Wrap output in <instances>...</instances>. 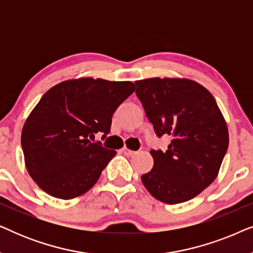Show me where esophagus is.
Returning <instances> with one entry per match:
<instances>
[{"label": "esophagus", "instance_id": "esophagus-1", "mask_svg": "<svg viewBox=\"0 0 253 253\" xmlns=\"http://www.w3.org/2000/svg\"><path fill=\"white\" fill-rule=\"evenodd\" d=\"M121 152H122L124 155H127V157H131V155L134 154L133 151H131V150H129V148H126V147L121 148Z\"/></svg>", "mask_w": 253, "mask_h": 253}]
</instances>
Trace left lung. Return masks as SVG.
Wrapping results in <instances>:
<instances>
[{
  "instance_id": "obj_1",
  "label": "left lung",
  "mask_w": 253,
  "mask_h": 253,
  "mask_svg": "<svg viewBox=\"0 0 253 253\" xmlns=\"http://www.w3.org/2000/svg\"><path fill=\"white\" fill-rule=\"evenodd\" d=\"M136 86L157 136L172 137L166 152L151 151L154 166L141 176L143 184L166 204L188 202L212 184L226 155L222 113L213 95L190 79L148 78Z\"/></svg>"
}]
</instances>
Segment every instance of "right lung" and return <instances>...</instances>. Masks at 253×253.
Instances as JSON below:
<instances>
[{"instance_id":"right-lung-1","label":"right lung","mask_w":253,"mask_h":253,"mask_svg":"<svg viewBox=\"0 0 253 253\" xmlns=\"http://www.w3.org/2000/svg\"><path fill=\"white\" fill-rule=\"evenodd\" d=\"M133 91L131 82L79 78L44 93L22 131L26 169L40 189L72 199L95 184L116 151L92 140L107 137L113 114Z\"/></svg>"}]
</instances>
